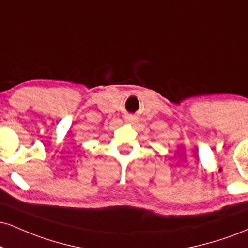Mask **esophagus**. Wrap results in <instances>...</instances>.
<instances>
[{"instance_id":"obj_1","label":"esophagus","mask_w":248,"mask_h":248,"mask_svg":"<svg viewBox=\"0 0 248 248\" xmlns=\"http://www.w3.org/2000/svg\"><path fill=\"white\" fill-rule=\"evenodd\" d=\"M126 121L129 122V124H133V122L135 121V118H134L133 115H127L126 116Z\"/></svg>"}]
</instances>
